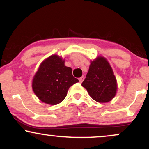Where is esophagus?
I'll list each match as a JSON object with an SVG mask.
<instances>
[{
	"label": "esophagus",
	"mask_w": 149,
	"mask_h": 149,
	"mask_svg": "<svg viewBox=\"0 0 149 149\" xmlns=\"http://www.w3.org/2000/svg\"><path fill=\"white\" fill-rule=\"evenodd\" d=\"M83 80H84V76H82L79 79V82H80V83H82Z\"/></svg>",
	"instance_id": "1"
}]
</instances>
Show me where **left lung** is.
I'll use <instances>...</instances> for the list:
<instances>
[{"mask_svg":"<svg viewBox=\"0 0 149 149\" xmlns=\"http://www.w3.org/2000/svg\"><path fill=\"white\" fill-rule=\"evenodd\" d=\"M81 85L98 102H108L115 96L117 80L107 59L98 57L91 62L86 78Z\"/></svg>","mask_w":149,"mask_h":149,"instance_id":"1","label":"left lung"}]
</instances>
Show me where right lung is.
<instances>
[{"mask_svg": "<svg viewBox=\"0 0 149 149\" xmlns=\"http://www.w3.org/2000/svg\"><path fill=\"white\" fill-rule=\"evenodd\" d=\"M79 82L73 77L72 68L64 65V60L52 55L40 65L32 81V89L40 100L51 105L62 102L69 87Z\"/></svg>", "mask_w": 149, "mask_h": 149, "instance_id": "1", "label": "right lung"}]
</instances>
